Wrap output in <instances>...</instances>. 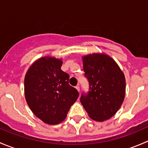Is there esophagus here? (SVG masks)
Segmentation results:
<instances>
[{"instance_id":"obj_1","label":"esophagus","mask_w":148,"mask_h":148,"mask_svg":"<svg viewBox=\"0 0 148 148\" xmlns=\"http://www.w3.org/2000/svg\"><path fill=\"white\" fill-rule=\"evenodd\" d=\"M76 89H77V90H78V92H80V86H79V85H77V86H76Z\"/></svg>"}]
</instances>
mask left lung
Wrapping results in <instances>:
<instances>
[{
	"label": "left lung",
	"mask_w": 148,
	"mask_h": 148,
	"mask_svg": "<svg viewBox=\"0 0 148 148\" xmlns=\"http://www.w3.org/2000/svg\"><path fill=\"white\" fill-rule=\"evenodd\" d=\"M84 77L89 90L80 102L89 117L97 121L110 119L120 109L125 95V79L116 62L105 54L83 57Z\"/></svg>",
	"instance_id": "8db88e82"
}]
</instances>
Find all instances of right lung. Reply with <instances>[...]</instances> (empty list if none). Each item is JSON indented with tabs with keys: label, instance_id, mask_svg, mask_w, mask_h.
Instances as JSON below:
<instances>
[{
	"label": "right lung",
	"instance_id": "1",
	"mask_svg": "<svg viewBox=\"0 0 148 148\" xmlns=\"http://www.w3.org/2000/svg\"><path fill=\"white\" fill-rule=\"evenodd\" d=\"M62 62L43 57L28 70L24 80L26 100L37 117L49 125L64 120L79 92L69 84V75L61 69Z\"/></svg>",
	"mask_w": 148,
	"mask_h": 148
}]
</instances>
